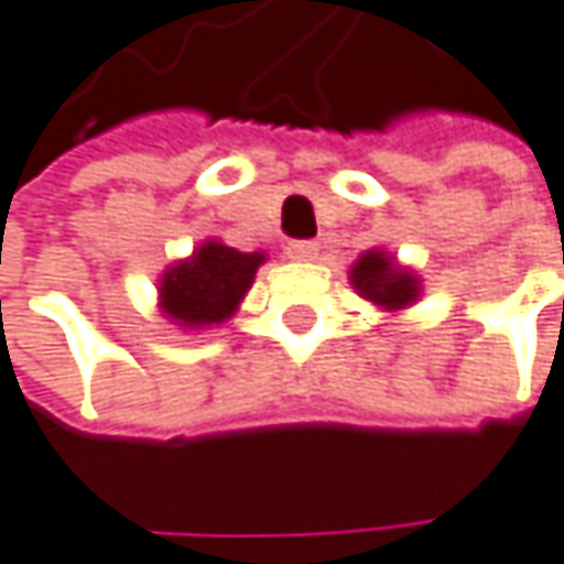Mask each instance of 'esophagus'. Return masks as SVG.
Instances as JSON below:
<instances>
[{
  "mask_svg": "<svg viewBox=\"0 0 564 564\" xmlns=\"http://www.w3.org/2000/svg\"><path fill=\"white\" fill-rule=\"evenodd\" d=\"M317 250H321V247H317L314 240H291V243H288V257H291V260H314Z\"/></svg>",
  "mask_w": 564,
  "mask_h": 564,
  "instance_id": "esophagus-1",
  "label": "esophagus"
}]
</instances>
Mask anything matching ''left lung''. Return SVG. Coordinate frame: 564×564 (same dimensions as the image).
I'll return each instance as SVG.
<instances>
[{
    "label": "left lung",
    "mask_w": 564,
    "mask_h": 564,
    "mask_svg": "<svg viewBox=\"0 0 564 564\" xmlns=\"http://www.w3.org/2000/svg\"><path fill=\"white\" fill-rule=\"evenodd\" d=\"M354 288L365 294L375 304L384 307H408L417 297V280L414 273L401 270L391 257H384L381 250H371L357 260V267L350 270Z\"/></svg>",
    "instance_id": "8db88e82"
}]
</instances>
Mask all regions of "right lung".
Returning a JSON list of instances; mask_svg holds the SVG:
<instances>
[{
  "label": "right lung",
  "instance_id": "obj_1",
  "mask_svg": "<svg viewBox=\"0 0 564 564\" xmlns=\"http://www.w3.org/2000/svg\"><path fill=\"white\" fill-rule=\"evenodd\" d=\"M260 263L263 253H240L227 243L207 240L189 260L163 273V314L183 327H210L227 321L253 284Z\"/></svg>",
  "mask_w": 564,
  "mask_h": 564
}]
</instances>
